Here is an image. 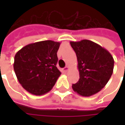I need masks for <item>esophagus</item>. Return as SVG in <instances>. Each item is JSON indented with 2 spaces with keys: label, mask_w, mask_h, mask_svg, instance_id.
<instances>
[{
  "label": "esophagus",
  "mask_w": 125,
  "mask_h": 125,
  "mask_svg": "<svg viewBox=\"0 0 125 125\" xmlns=\"http://www.w3.org/2000/svg\"><path fill=\"white\" fill-rule=\"evenodd\" d=\"M68 70H69V67H68V66H66L65 68L63 69V72H67L68 71Z\"/></svg>",
  "instance_id": "34e87169"
}]
</instances>
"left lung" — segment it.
<instances>
[{
  "instance_id": "1",
  "label": "left lung",
  "mask_w": 125,
  "mask_h": 125,
  "mask_svg": "<svg viewBox=\"0 0 125 125\" xmlns=\"http://www.w3.org/2000/svg\"><path fill=\"white\" fill-rule=\"evenodd\" d=\"M70 44L76 54L80 77L72 85V89L83 97L97 93L113 74V56L106 49L90 40L70 42Z\"/></svg>"
}]
</instances>
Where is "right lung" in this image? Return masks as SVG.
Listing matches in <instances>:
<instances>
[{"instance_id": "add662e5", "label": "right lung", "mask_w": 125, "mask_h": 125, "mask_svg": "<svg viewBox=\"0 0 125 125\" xmlns=\"http://www.w3.org/2000/svg\"><path fill=\"white\" fill-rule=\"evenodd\" d=\"M60 42L45 40L29 44L14 56V70L22 87L34 95L50 91L61 73L56 67Z\"/></svg>"}]
</instances>
